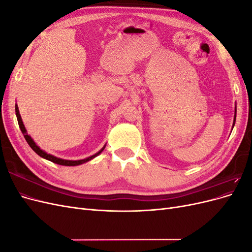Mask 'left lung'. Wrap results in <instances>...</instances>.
<instances>
[{
	"mask_svg": "<svg viewBox=\"0 0 252 252\" xmlns=\"http://www.w3.org/2000/svg\"><path fill=\"white\" fill-rule=\"evenodd\" d=\"M235 118H236V107H235V114H234V120H233V126H234V123H235Z\"/></svg>",
	"mask_w": 252,
	"mask_h": 252,
	"instance_id": "obj_1",
	"label": "left lung"
}]
</instances>
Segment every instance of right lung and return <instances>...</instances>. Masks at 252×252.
I'll return each instance as SVG.
<instances>
[{"mask_svg": "<svg viewBox=\"0 0 252 252\" xmlns=\"http://www.w3.org/2000/svg\"><path fill=\"white\" fill-rule=\"evenodd\" d=\"M16 114H17L18 123H19L21 131H22L23 134H24V138H25L26 142L28 143L29 146L32 147V149L35 152L36 155H39V156H40L41 158H43L48 159V161H50V162H52V163H56V164H59V165H63V166H78V165H81V164H83V163H86V162L90 161V159L94 158L96 156L100 155L101 152L104 150V148H105V146H104L100 151L96 152L95 155L91 156V157H89V158H84V159H78V161H70V159H63V158H57V157H55V156L48 155L47 152H45L44 150H42L39 146H37V145L34 143V141L32 139V136L28 135V133H27V131H26V128H25L24 124H23L22 118H21V116H20V111H19V108H18V105H16Z\"/></svg>", "mask_w": 252, "mask_h": 252, "instance_id": "add662e5", "label": "right lung"}]
</instances>
